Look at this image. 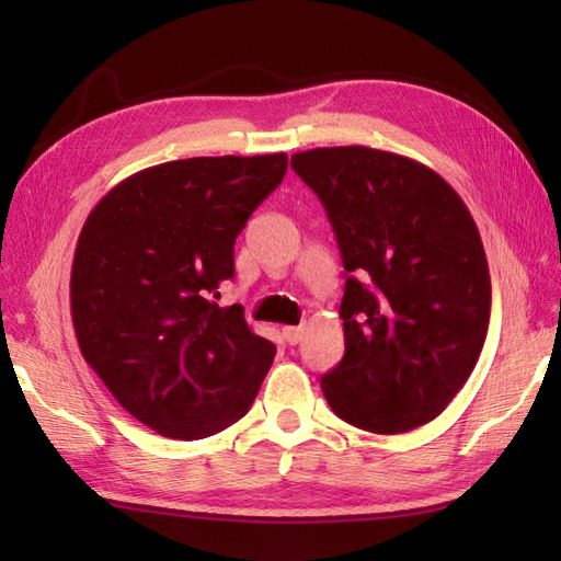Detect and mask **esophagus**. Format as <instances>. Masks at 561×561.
<instances>
[{
	"label": "esophagus",
	"mask_w": 561,
	"mask_h": 561,
	"mask_svg": "<svg viewBox=\"0 0 561 561\" xmlns=\"http://www.w3.org/2000/svg\"><path fill=\"white\" fill-rule=\"evenodd\" d=\"M284 340H287L289 344H299L301 337H304V325H294V328H284L282 330Z\"/></svg>",
	"instance_id": "34e87169"
}]
</instances>
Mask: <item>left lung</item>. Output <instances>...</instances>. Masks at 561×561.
Here are the masks:
<instances>
[{
  "label": "left lung",
  "instance_id": "obj_1",
  "mask_svg": "<svg viewBox=\"0 0 561 561\" xmlns=\"http://www.w3.org/2000/svg\"><path fill=\"white\" fill-rule=\"evenodd\" d=\"M323 202L347 284L344 356L320 380L340 420L404 434L448 408L480 359L492 282L460 195L428 165L371 147L291 157Z\"/></svg>",
  "mask_w": 561,
  "mask_h": 561
}]
</instances>
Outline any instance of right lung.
<instances>
[{
    "mask_svg": "<svg viewBox=\"0 0 561 561\" xmlns=\"http://www.w3.org/2000/svg\"><path fill=\"white\" fill-rule=\"evenodd\" d=\"M287 153L151 165L83 221L69 279L83 359L123 408L169 438L224 432L250 410L274 344L221 308L233 243L287 173Z\"/></svg>",
    "mask_w": 561,
    "mask_h": 561,
    "instance_id": "right-lung-1",
    "label": "right lung"
}]
</instances>
